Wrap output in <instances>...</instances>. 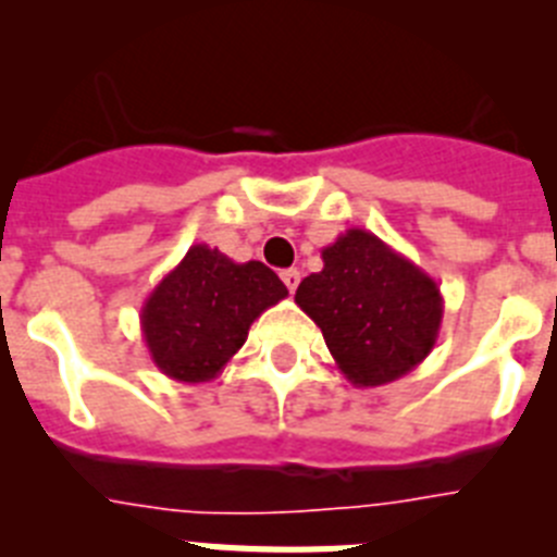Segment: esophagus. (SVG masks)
<instances>
[{
	"mask_svg": "<svg viewBox=\"0 0 557 557\" xmlns=\"http://www.w3.org/2000/svg\"><path fill=\"white\" fill-rule=\"evenodd\" d=\"M282 282L287 284L289 293H295V287H298V282H301V270H295V268L284 270V273H282Z\"/></svg>",
	"mask_w": 557,
	"mask_h": 557,
	"instance_id": "34e87169",
	"label": "esophagus"
}]
</instances>
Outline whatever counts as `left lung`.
I'll list each match as a JSON object with an SVG mask.
<instances>
[{"label": "left lung", "instance_id": "1", "mask_svg": "<svg viewBox=\"0 0 557 557\" xmlns=\"http://www.w3.org/2000/svg\"><path fill=\"white\" fill-rule=\"evenodd\" d=\"M321 256L323 270L298 284L295 304L321 326L339 373L379 387L421 366L444 321L435 278L362 228L339 234Z\"/></svg>", "mask_w": 557, "mask_h": 557}]
</instances>
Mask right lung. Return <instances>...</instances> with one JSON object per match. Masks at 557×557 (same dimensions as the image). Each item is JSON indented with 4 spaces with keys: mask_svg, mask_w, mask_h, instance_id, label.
Here are the masks:
<instances>
[{
    "mask_svg": "<svg viewBox=\"0 0 557 557\" xmlns=\"http://www.w3.org/2000/svg\"><path fill=\"white\" fill-rule=\"evenodd\" d=\"M287 298L262 262H234L218 248L191 245L141 307V337L164 376L186 385L223 373L248 339L250 323Z\"/></svg>",
    "mask_w": 557,
    "mask_h": 557,
    "instance_id": "1",
    "label": "right lung"
}]
</instances>
